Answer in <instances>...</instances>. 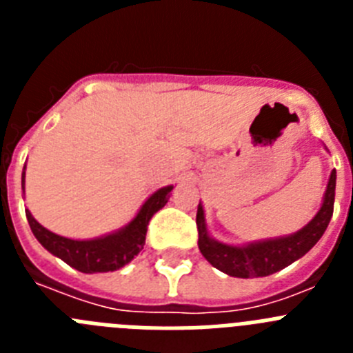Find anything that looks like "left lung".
Instances as JSON below:
<instances>
[{"label":"left lung","instance_id":"left-lung-1","mask_svg":"<svg viewBox=\"0 0 353 353\" xmlns=\"http://www.w3.org/2000/svg\"><path fill=\"white\" fill-rule=\"evenodd\" d=\"M336 170L330 173L327 183L325 198L314 219L307 226H304L295 235L283 236V239L267 240L258 244H249L245 248H233V245L221 244L208 236L205 226L203 208L198 207L196 214V226H198V245L199 251L207 258L215 269L233 277H263L285 269L290 263L304 256L316 244L320 236L329 226V221L334 212V194H336Z\"/></svg>","mask_w":353,"mask_h":353}]
</instances>
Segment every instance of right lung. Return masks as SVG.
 <instances>
[{
  "label": "right lung",
  "mask_w": 353,
  "mask_h": 353,
  "mask_svg": "<svg viewBox=\"0 0 353 353\" xmlns=\"http://www.w3.org/2000/svg\"><path fill=\"white\" fill-rule=\"evenodd\" d=\"M26 168V166H24ZM23 189H24V173H23ZM173 187H162L155 194L148 198L141 207L139 214L134 217L132 223L123 230L102 239L95 240H70L65 236L56 235L43 226H40L30 210H26L28 223L31 232L37 236L40 244L52 252L54 256L61 258L65 263L74 267L76 270L84 274L93 272H111V270L121 269L123 265L129 263L145 244L146 230L152 215L161 210L170 199V192Z\"/></svg>",
  "instance_id": "1"
}]
</instances>
